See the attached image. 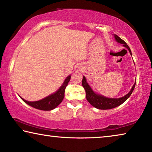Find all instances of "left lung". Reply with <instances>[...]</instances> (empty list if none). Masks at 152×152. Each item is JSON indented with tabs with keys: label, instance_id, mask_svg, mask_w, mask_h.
Wrapping results in <instances>:
<instances>
[{
	"label": "left lung",
	"instance_id": "8db88e82",
	"mask_svg": "<svg viewBox=\"0 0 152 152\" xmlns=\"http://www.w3.org/2000/svg\"><path fill=\"white\" fill-rule=\"evenodd\" d=\"M115 38L117 42L120 43V44H123L124 47L127 48L128 49V50L130 51V53L132 55V53L130 48L127 45L126 43L124 42L123 39H121V38L118 37L117 35H115ZM82 85L84 89L85 90L86 92V98L88 102L91 104L93 106H94L95 108H98V109L101 110H106V109H111V108H115L117 106L121 105V104H123L129 97L130 96V95L132 94L133 90L134 89L136 82L133 85L132 89L128 94H126L125 96L122 97L121 98H108L104 97L100 95L96 94L93 91L91 88L90 87V86L88 85V83L86 81V78L85 76H83V80H82Z\"/></svg>",
	"mask_w": 152,
	"mask_h": 152
}]
</instances>
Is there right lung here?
Wrapping results in <instances>:
<instances>
[{"mask_svg":"<svg viewBox=\"0 0 152 152\" xmlns=\"http://www.w3.org/2000/svg\"><path fill=\"white\" fill-rule=\"evenodd\" d=\"M70 78H71V76L67 77L62 86L59 88V89L57 91L50 95V96L46 97V98L41 99V100L36 102H28L22 98V99L27 104L35 108H37V109L42 110H53L63 101V98H64L65 88L68 85Z\"/></svg>","mask_w":152,"mask_h":152,"instance_id":"obj_1","label":"right lung"}]
</instances>
